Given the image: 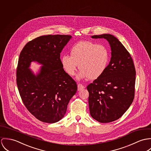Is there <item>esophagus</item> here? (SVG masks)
<instances>
[{"label": "esophagus", "mask_w": 151, "mask_h": 151, "mask_svg": "<svg viewBox=\"0 0 151 151\" xmlns=\"http://www.w3.org/2000/svg\"><path fill=\"white\" fill-rule=\"evenodd\" d=\"M83 88H84V86H83L82 84H78V91H80V90H81Z\"/></svg>", "instance_id": "obj_1"}]
</instances>
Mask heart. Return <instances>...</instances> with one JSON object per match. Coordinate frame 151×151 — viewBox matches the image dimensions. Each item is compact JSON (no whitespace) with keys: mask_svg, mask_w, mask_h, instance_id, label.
<instances>
[{"mask_svg":"<svg viewBox=\"0 0 151 151\" xmlns=\"http://www.w3.org/2000/svg\"><path fill=\"white\" fill-rule=\"evenodd\" d=\"M70 56L63 55L61 64L65 72L70 76L75 75L78 67L81 69L77 78L97 79L105 73L110 60L108 48L101 44L91 41H81L70 50Z\"/></svg>","mask_w":151,"mask_h":151,"instance_id":"heart-1","label":"heart"}]
</instances>
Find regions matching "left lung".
<instances>
[{"instance_id": "8db88e82", "label": "left lung", "mask_w": 151, "mask_h": 151, "mask_svg": "<svg viewBox=\"0 0 151 151\" xmlns=\"http://www.w3.org/2000/svg\"><path fill=\"white\" fill-rule=\"evenodd\" d=\"M105 39L111 50V58L105 73L87 86L91 117L109 123L121 117L134 98L135 69L132 58L116 37L111 34L91 36Z\"/></svg>"}]
</instances>
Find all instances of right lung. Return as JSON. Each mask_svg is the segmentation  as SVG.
I'll return each mask as SVG.
<instances>
[{
    "label": "right lung",
    "mask_w": 151,
    "mask_h": 151,
    "mask_svg": "<svg viewBox=\"0 0 151 151\" xmlns=\"http://www.w3.org/2000/svg\"><path fill=\"white\" fill-rule=\"evenodd\" d=\"M70 35H45L29 42L21 51L17 84L22 102L38 120L54 123L64 116L69 100L78 90L76 82L63 69L60 53ZM32 62L42 67L35 74Z\"/></svg>",
    "instance_id": "obj_1"
}]
</instances>
